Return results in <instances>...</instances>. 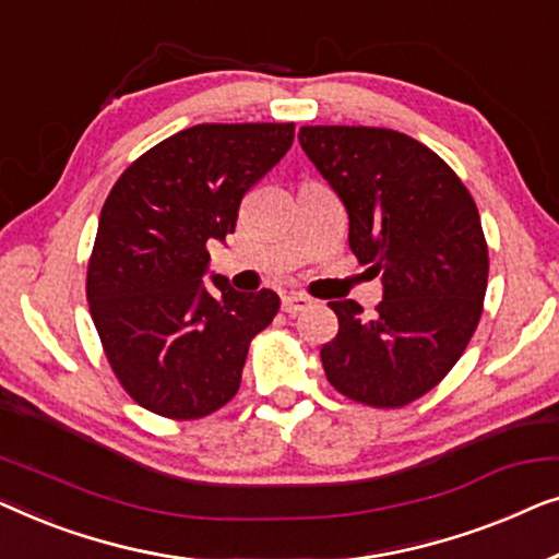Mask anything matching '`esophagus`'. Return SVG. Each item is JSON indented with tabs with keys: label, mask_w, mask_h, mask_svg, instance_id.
Listing matches in <instances>:
<instances>
[{
	"label": "esophagus",
	"mask_w": 559,
	"mask_h": 559,
	"mask_svg": "<svg viewBox=\"0 0 559 559\" xmlns=\"http://www.w3.org/2000/svg\"><path fill=\"white\" fill-rule=\"evenodd\" d=\"M311 306V298L304 296V294H288L283 296V311L290 313V317H296V313L306 311Z\"/></svg>",
	"instance_id": "obj_1"
}]
</instances>
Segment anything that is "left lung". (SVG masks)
<instances>
[{
	"label": "left lung",
	"instance_id": "8db88e82",
	"mask_svg": "<svg viewBox=\"0 0 559 559\" xmlns=\"http://www.w3.org/2000/svg\"><path fill=\"white\" fill-rule=\"evenodd\" d=\"M298 141L349 212V248L382 273L372 319L329 301L340 332L321 347L336 392L395 411L436 388L466 352L484 311L489 248L459 175L407 133L301 126Z\"/></svg>",
	"mask_w": 559,
	"mask_h": 559
}]
</instances>
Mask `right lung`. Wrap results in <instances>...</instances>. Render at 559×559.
<instances>
[{
    "label": "right lung",
    "instance_id": "obj_1",
    "mask_svg": "<svg viewBox=\"0 0 559 559\" xmlns=\"http://www.w3.org/2000/svg\"><path fill=\"white\" fill-rule=\"evenodd\" d=\"M294 144V123H200L126 167L100 210L85 276L116 380L169 420L230 403L248 347L278 313L269 288H204L210 240L235 233L246 194Z\"/></svg>",
    "mask_w": 559,
    "mask_h": 559
}]
</instances>
